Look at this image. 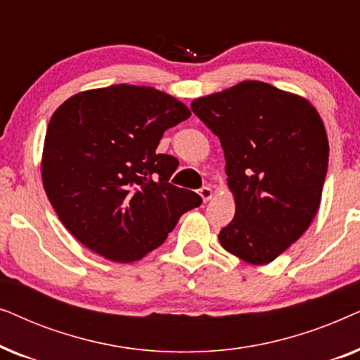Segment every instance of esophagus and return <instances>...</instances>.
Returning <instances> with one entry per match:
<instances>
[{
    "label": "esophagus",
    "mask_w": 360,
    "mask_h": 360,
    "mask_svg": "<svg viewBox=\"0 0 360 360\" xmlns=\"http://www.w3.org/2000/svg\"><path fill=\"white\" fill-rule=\"evenodd\" d=\"M198 193L201 198H203V201H208L211 196H213V188H211V186H201V188L198 190Z\"/></svg>",
    "instance_id": "obj_1"
}]
</instances>
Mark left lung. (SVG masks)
I'll list each match as a JSON object with an SVG mask.
<instances>
[{
  "instance_id": "8db88e82",
  "label": "left lung",
  "mask_w": 360,
  "mask_h": 360,
  "mask_svg": "<svg viewBox=\"0 0 360 360\" xmlns=\"http://www.w3.org/2000/svg\"><path fill=\"white\" fill-rule=\"evenodd\" d=\"M191 111L219 137L236 201L221 245L249 264L272 262L319 208L329 155L321 117L304 98L255 80L198 98Z\"/></svg>"
}]
</instances>
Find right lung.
<instances>
[{
	"label": "right lung",
	"mask_w": 360,
	"mask_h": 360,
	"mask_svg": "<svg viewBox=\"0 0 360 360\" xmlns=\"http://www.w3.org/2000/svg\"><path fill=\"white\" fill-rule=\"evenodd\" d=\"M191 112L150 86L78 93L57 108L42 184L63 226L93 252L134 262L164 243L200 195L169 184L179 160L157 154L164 132Z\"/></svg>",
	"instance_id": "right-lung-1"
}]
</instances>
